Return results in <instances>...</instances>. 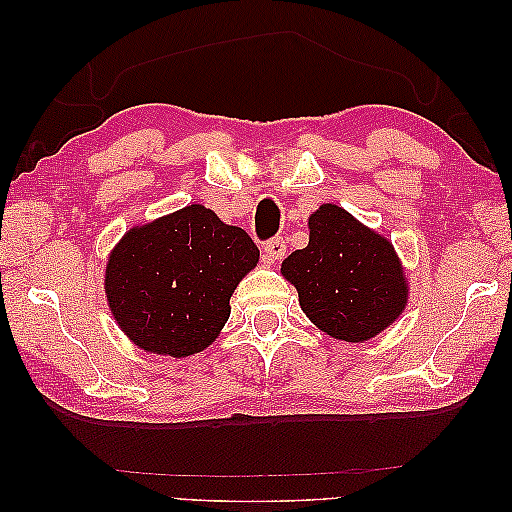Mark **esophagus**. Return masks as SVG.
I'll use <instances>...</instances> for the list:
<instances>
[{
	"instance_id": "34e87169",
	"label": "esophagus",
	"mask_w": 512,
	"mask_h": 512,
	"mask_svg": "<svg viewBox=\"0 0 512 512\" xmlns=\"http://www.w3.org/2000/svg\"><path fill=\"white\" fill-rule=\"evenodd\" d=\"M263 249H265V258H268V263L282 261V258L286 256L284 237H272V240H268V242L263 244Z\"/></svg>"
}]
</instances>
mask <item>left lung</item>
Instances as JSON below:
<instances>
[{
	"mask_svg": "<svg viewBox=\"0 0 512 512\" xmlns=\"http://www.w3.org/2000/svg\"><path fill=\"white\" fill-rule=\"evenodd\" d=\"M282 275L314 326L345 342L384 331L408 300L394 247L335 205L310 216V244L286 258Z\"/></svg>",
	"mask_w": 512,
	"mask_h": 512,
	"instance_id": "1",
	"label": "left lung"
}]
</instances>
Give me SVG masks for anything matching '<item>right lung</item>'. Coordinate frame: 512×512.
<instances>
[{"instance_id": "add662e5", "label": "right lung", "mask_w": 512, "mask_h": 512, "mask_svg": "<svg viewBox=\"0 0 512 512\" xmlns=\"http://www.w3.org/2000/svg\"><path fill=\"white\" fill-rule=\"evenodd\" d=\"M258 263V247L212 209L188 205L132 228L111 251L109 307L121 331L146 352H202L230 317V296Z\"/></svg>"}]
</instances>
